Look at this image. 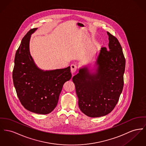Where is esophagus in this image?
Instances as JSON below:
<instances>
[{
  "mask_svg": "<svg viewBox=\"0 0 146 146\" xmlns=\"http://www.w3.org/2000/svg\"><path fill=\"white\" fill-rule=\"evenodd\" d=\"M77 70V66L76 64H71V66H70V71H71V73L72 74L76 73Z\"/></svg>",
  "mask_w": 146,
  "mask_h": 146,
  "instance_id": "1",
  "label": "esophagus"
}]
</instances>
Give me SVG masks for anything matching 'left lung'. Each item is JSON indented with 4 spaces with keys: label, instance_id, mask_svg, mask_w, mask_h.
I'll return each instance as SVG.
<instances>
[{
    "label": "left lung",
    "instance_id": "1",
    "mask_svg": "<svg viewBox=\"0 0 146 146\" xmlns=\"http://www.w3.org/2000/svg\"><path fill=\"white\" fill-rule=\"evenodd\" d=\"M109 35V49L102 47L96 59V73L80 69L72 80L75 84L80 110L86 116L106 115L118 103L123 87L126 60L117 38Z\"/></svg>",
    "mask_w": 146,
    "mask_h": 146
}]
</instances>
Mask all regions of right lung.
Instances as JSON below:
<instances>
[{"label":"right lung","mask_w":146,"mask_h":146,"mask_svg":"<svg viewBox=\"0 0 146 146\" xmlns=\"http://www.w3.org/2000/svg\"><path fill=\"white\" fill-rule=\"evenodd\" d=\"M36 29L27 32L16 52L13 79L18 98L26 109L48 114L56 107L63 84L72 74L70 67L45 72L36 67L29 51L30 36Z\"/></svg>","instance_id":"obj_1"}]
</instances>
